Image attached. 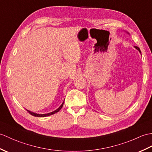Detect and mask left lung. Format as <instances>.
Instances as JSON below:
<instances>
[{"label": "left lung", "instance_id": "left-lung-1", "mask_svg": "<svg viewBox=\"0 0 152 152\" xmlns=\"http://www.w3.org/2000/svg\"><path fill=\"white\" fill-rule=\"evenodd\" d=\"M128 34H129V33H128ZM135 48L137 49V50H139V52L141 54V52H140V48H139V47H135Z\"/></svg>", "mask_w": 152, "mask_h": 152}]
</instances>
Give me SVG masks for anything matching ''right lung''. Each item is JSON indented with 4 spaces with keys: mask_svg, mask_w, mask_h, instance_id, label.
I'll list each match as a JSON object with an SVG mask.
<instances>
[{
    "mask_svg": "<svg viewBox=\"0 0 152 152\" xmlns=\"http://www.w3.org/2000/svg\"><path fill=\"white\" fill-rule=\"evenodd\" d=\"M63 104H64V102H63L62 103V104L60 105V106L56 109V110H55V111H52V112H51V113H47V114H37V113H34V112H31V111H29V110H27V111L30 114V115H33V116H37V117H44V116H50V115H53V114H55V113H58L60 109H61V108H62V107H63Z\"/></svg>",
    "mask_w": 152,
    "mask_h": 152,
    "instance_id": "right-lung-1",
    "label": "right lung"
}]
</instances>
